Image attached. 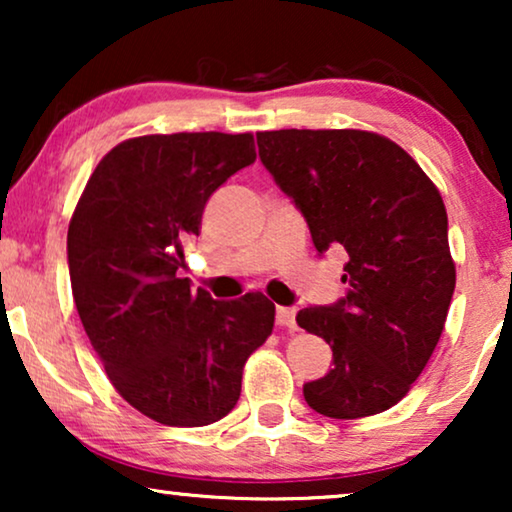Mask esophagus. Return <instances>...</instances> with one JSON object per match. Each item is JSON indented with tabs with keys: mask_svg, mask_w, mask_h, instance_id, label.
Wrapping results in <instances>:
<instances>
[{
	"mask_svg": "<svg viewBox=\"0 0 512 512\" xmlns=\"http://www.w3.org/2000/svg\"><path fill=\"white\" fill-rule=\"evenodd\" d=\"M277 324L284 328H296V310L293 307H277Z\"/></svg>",
	"mask_w": 512,
	"mask_h": 512,
	"instance_id": "obj_1",
	"label": "esophagus"
}]
</instances>
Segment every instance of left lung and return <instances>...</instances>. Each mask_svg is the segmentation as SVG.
<instances>
[{
	"instance_id": "obj_1",
	"label": "left lung",
	"mask_w": 512,
	"mask_h": 512,
	"mask_svg": "<svg viewBox=\"0 0 512 512\" xmlns=\"http://www.w3.org/2000/svg\"><path fill=\"white\" fill-rule=\"evenodd\" d=\"M256 142L319 254L342 247L349 256L345 298L296 317L333 349V368L305 384V401L333 419L389 410L429 363L457 284L443 198L377 132L272 130Z\"/></svg>"
}]
</instances>
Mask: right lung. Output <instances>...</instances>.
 Here are the masks:
<instances>
[{
  "mask_svg": "<svg viewBox=\"0 0 512 512\" xmlns=\"http://www.w3.org/2000/svg\"><path fill=\"white\" fill-rule=\"evenodd\" d=\"M254 160L251 132L125 139L90 174L69 221L81 324L118 394L153 422L226 417L244 363L272 333L275 305L263 293L214 300L179 275L209 195Z\"/></svg>",
  "mask_w": 512,
  "mask_h": 512,
  "instance_id": "1",
  "label": "right lung"
}]
</instances>
